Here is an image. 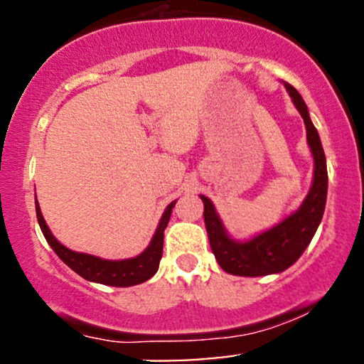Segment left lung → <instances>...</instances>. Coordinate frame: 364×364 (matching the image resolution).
I'll use <instances>...</instances> for the list:
<instances>
[{"mask_svg":"<svg viewBox=\"0 0 364 364\" xmlns=\"http://www.w3.org/2000/svg\"><path fill=\"white\" fill-rule=\"evenodd\" d=\"M284 87L289 92L296 109L304 121L308 145L315 161L313 185L301 207L269 231L248 241H236L225 232L214 203L207 196L200 195L203 200V220H205L212 253L215 255L220 269L241 277H260V275L279 274L289 269L301 257L311 237L315 236L327 202V161H325L318 132L313 127L308 107L299 92L289 83H284Z\"/></svg>","mask_w":364,"mask_h":364,"instance_id":"left-lung-1","label":"left lung"}]
</instances>
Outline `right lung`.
<instances>
[{
    "instance_id": "1",
    "label": "right lung",
    "mask_w": 364,
    "mask_h": 364,
    "mask_svg": "<svg viewBox=\"0 0 364 364\" xmlns=\"http://www.w3.org/2000/svg\"><path fill=\"white\" fill-rule=\"evenodd\" d=\"M174 202H171L166 207L164 214L161 217V223H159L156 235H154L150 245L145 248L144 253H140L135 258H127V260H104V258L94 257V255L87 253H78L73 250L63 246L56 237L53 236V232L49 231L48 224H46L43 214H41V207L37 203L36 198V212H37V220H39L41 231L46 237L54 253L61 258L70 269L75 270L80 277L87 279L90 282H99L106 284V286H114V287H128V286H136L149 281L154 274L157 272L159 262L162 258V245H164V229L169 223L171 212H173Z\"/></svg>"
}]
</instances>
